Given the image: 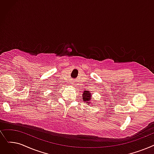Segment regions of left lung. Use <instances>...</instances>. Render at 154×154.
<instances>
[{"label":"left lung","instance_id":"obj_1","mask_svg":"<svg viewBox=\"0 0 154 154\" xmlns=\"http://www.w3.org/2000/svg\"><path fill=\"white\" fill-rule=\"evenodd\" d=\"M92 93L90 91L85 90L83 91L82 94V100L84 103L87 104H91V100H92Z\"/></svg>","mask_w":154,"mask_h":154}]
</instances>
